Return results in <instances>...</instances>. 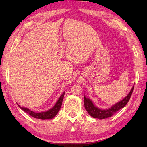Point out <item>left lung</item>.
<instances>
[{
	"mask_svg": "<svg viewBox=\"0 0 147 147\" xmlns=\"http://www.w3.org/2000/svg\"><path fill=\"white\" fill-rule=\"evenodd\" d=\"M134 89V86L131 90L129 94L127 95L125 98H123L121 101L117 102L113 106H112L111 108L107 109H101L94 105L91 100L86 98V96H84V105H85V109L88 112V114L93 118H97L99 119H104L105 118H108L111 117L112 115H114L115 112L120 110L121 109L123 108L125 106L127 102H129L131 98V96L132 95V93Z\"/></svg>",
	"mask_w": 147,
	"mask_h": 147,
	"instance_id": "8db88e82",
	"label": "left lung"
}]
</instances>
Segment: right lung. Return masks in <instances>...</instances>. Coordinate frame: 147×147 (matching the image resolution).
Here are the masks:
<instances>
[{"instance_id": "1", "label": "right lung", "mask_w": 147, "mask_h": 147, "mask_svg": "<svg viewBox=\"0 0 147 147\" xmlns=\"http://www.w3.org/2000/svg\"><path fill=\"white\" fill-rule=\"evenodd\" d=\"M64 93L65 92L62 93V95L60 96V98H59L57 102H56V104L54 107H53L52 109H49V110L47 111L42 112H35L30 110V109L28 108L21 107L20 105H19V107H20L22 110L24 111L25 112H27L28 114H29L31 116H32L35 118L40 119H43V120L51 119L54 117L55 115H57L58 112L59 111V110H60L62 105V100H63Z\"/></svg>"}]
</instances>
